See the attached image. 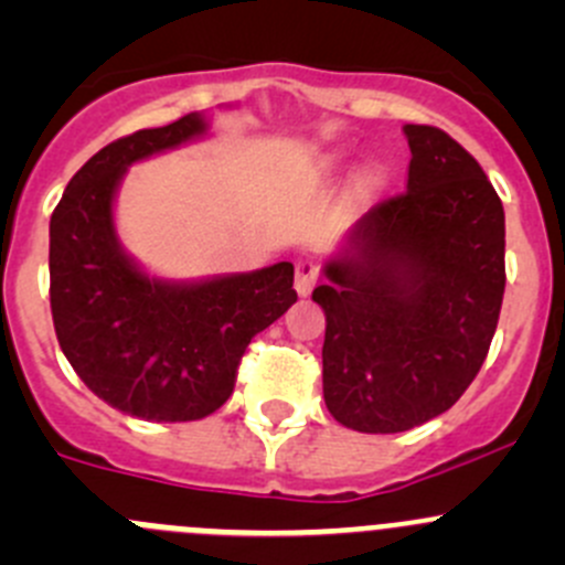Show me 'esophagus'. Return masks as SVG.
Returning a JSON list of instances; mask_svg holds the SVG:
<instances>
[{"mask_svg": "<svg viewBox=\"0 0 565 565\" xmlns=\"http://www.w3.org/2000/svg\"><path fill=\"white\" fill-rule=\"evenodd\" d=\"M317 278H319V265L315 259L295 262V289H298L300 298H306V295L317 287Z\"/></svg>", "mask_w": 565, "mask_h": 565, "instance_id": "esophagus-1", "label": "esophagus"}]
</instances>
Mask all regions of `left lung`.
I'll list each match as a JSON object with an SVG mask.
<instances>
[{"instance_id": "1", "label": "left lung", "mask_w": 565, "mask_h": 565, "mask_svg": "<svg viewBox=\"0 0 565 565\" xmlns=\"http://www.w3.org/2000/svg\"><path fill=\"white\" fill-rule=\"evenodd\" d=\"M407 191L374 204L324 262L322 393L341 426L396 435L476 380L505 289V215L446 130L404 125Z\"/></svg>"}]
</instances>
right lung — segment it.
<instances>
[{"label": "right lung", "mask_w": 565, "mask_h": 565, "mask_svg": "<svg viewBox=\"0 0 565 565\" xmlns=\"http://www.w3.org/2000/svg\"><path fill=\"white\" fill-rule=\"evenodd\" d=\"M207 114L136 130L95 152L67 182L49 226L51 317L89 391L134 418L177 424L215 413L259 330L298 300L292 262L172 281L150 276L114 226L134 163L207 136Z\"/></svg>", "instance_id": "1"}]
</instances>
